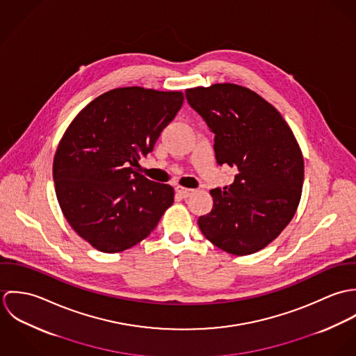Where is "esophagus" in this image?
<instances>
[{"label":"esophagus","instance_id":"34e87169","mask_svg":"<svg viewBox=\"0 0 356 356\" xmlns=\"http://www.w3.org/2000/svg\"><path fill=\"white\" fill-rule=\"evenodd\" d=\"M175 191L181 197H189L193 193V189H188V188H184V186H177Z\"/></svg>","mask_w":356,"mask_h":356}]
</instances>
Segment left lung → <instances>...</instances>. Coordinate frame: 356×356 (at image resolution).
Instances as JSON below:
<instances>
[{
    "mask_svg": "<svg viewBox=\"0 0 356 356\" xmlns=\"http://www.w3.org/2000/svg\"><path fill=\"white\" fill-rule=\"evenodd\" d=\"M186 100L215 134L218 164L238 170L232 185L209 192L213 207L199 218V227L227 254H254L281 234L300 203V147L281 113L248 88L186 89Z\"/></svg>",
    "mask_w": 356,
    "mask_h": 356,
    "instance_id": "obj_1",
    "label": "left lung"
}]
</instances>
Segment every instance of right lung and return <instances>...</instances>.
<instances>
[{
    "instance_id": "add662e5",
    "label": "right lung",
    "mask_w": 356,
    "mask_h": 356,
    "mask_svg": "<svg viewBox=\"0 0 356 356\" xmlns=\"http://www.w3.org/2000/svg\"><path fill=\"white\" fill-rule=\"evenodd\" d=\"M182 102V92L119 88L88 104L65 130L53 160L57 202L96 250L134 247L174 203L170 185L149 181L133 165L152 152Z\"/></svg>"
}]
</instances>
